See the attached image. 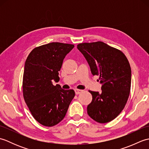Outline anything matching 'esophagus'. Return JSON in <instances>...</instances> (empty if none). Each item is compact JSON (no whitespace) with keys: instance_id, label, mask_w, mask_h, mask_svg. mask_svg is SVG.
Segmentation results:
<instances>
[{"instance_id":"34e87169","label":"esophagus","mask_w":149,"mask_h":149,"mask_svg":"<svg viewBox=\"0 0 149 149\" xmlns=\"http://www.w3.org/2000/svg\"><path fill=\"white\" fill-rule=\"evenodd\" d=\"M82 91H83V90H77V89L75 90V94H76V95L80 94L82 92Z\"/></svg>"}]
</instances>
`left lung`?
Segmentation results:
<instances>
[{
    "label": "left lung",
    "instance_id": "obj_1",
    "mask_svg": "<svg viewBox=\"0 0 149 149\" xmlns=\"http://www.w3.org/2000/svg\"><path fill=\"white\" fill-rule=\"evenodd\" d=\"M91 74L99 75L102 91H89L92 101L87 107L91 118L99 123L115 119L124 108L130 93L131 69L122 51L102 42L77 45Z\"/></svg>",
    "mask_w": 149,
    "mask_h": 149
}]
</instances>
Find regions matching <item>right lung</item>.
Here are the masks:
<instances>
[{"label": "right lung", "instance_id": "obj_1", "mask_svg": "<svg viewBox=\"0 0 149 149\" xmlns=\"http://www.w3.org/2000/svg\"><path fill=\"white\" fill-rule=\"evenodd\" d=\"M74 45L52 42L34 48L25 63L23 95L33 116L41 124L52 127L64 118L75 96L73 90H65L52 81H59L63 59Z\"/></svg>", "mask_w": 149, "mask_h": 149}]
</instances>
